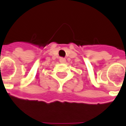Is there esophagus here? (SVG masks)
<instances>
[{"label":"esophagus","mask_w":126,"mask_h":126,"mask_svg":"<svg viewBox=\"0 0 126 126\" xmlns=\"http://www.w3.org/2000/svg\"><path fill=\"white\" fill-rule=\"evenodd\" d=\"M59 61H60L61 63H65V59H64V58H60V59H59Z\"/></svg>","instance_id":"esophagus-1"}]
</instances>
